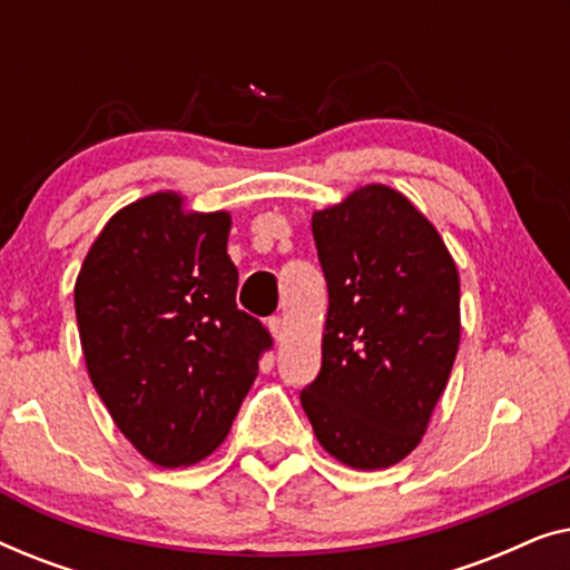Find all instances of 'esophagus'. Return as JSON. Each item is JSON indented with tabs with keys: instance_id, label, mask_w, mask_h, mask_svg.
I'll use <instances>...</instances> for the list:
<instances>
[{
	"instance_id": "obj_1",
	"label": "esophagus",
	"mask_w": 570,
	"mask_h": 570,
	"mask_svg": "<svg viewBox=\"0 0 570 570\" xmlns=\"http://www.w3.org/2000/svg\"><path fill=\"white\" fill-rule=\"evenodd\" d=\"M269 332H272V337H275L277 342H283V337H285V318L283 316H272L269 318Z\"/></svg>"
}]
</instances>
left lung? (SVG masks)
Returning a JSON list of instances; mask_svg holds the SVG:
<instances>
[{
	"instance_id": "obj_1",
	"label": "left lung",
	"mask_w": 570,
	"mask_h": 570,
	"mask_svg": "<svg viewBox=\"0 0 570 570\" xmlns=\"http://www.w3.org/2000/svg\"><path fill=\"white\" fill-rule=\"evenodd\" d=\"M330 311L322 371L301 404L353 470L402 462L423 439L459 350V272L439 230L371 184L311 220Z\"/></svg>"
}]
</instances>
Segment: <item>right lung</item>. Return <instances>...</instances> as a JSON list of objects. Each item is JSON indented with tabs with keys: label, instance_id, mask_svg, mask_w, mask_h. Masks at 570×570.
<instances>
[{
	"label": "right lung",
	"instance_id": "add662e5",
	"mask_svg": "<svg viewBox=\"0 0 570 570\" xmlns=\"http://www.w3.org/2000/svg\"><path fill=\"white\" fill-rule=\"evenodd\" d=\"M228 233V213L150 194L106 223L75 283L92 386L139 454L170 470L220 446L272 347L236 306Z\"/></svg>",
	"mask_w": 570,
	"mask_h": 570
}]
</instances>
